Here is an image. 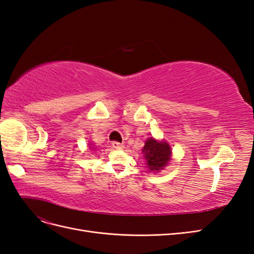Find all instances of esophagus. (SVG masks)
<instances>
[{"instance_id": "34e87169", "label": "esophagus", "mask_w": 254, "mask_h": 254, "mask_svg": "<svg viewBox=\"0 0 254 254\" xmlns=\"http://www.w3.org/2000/svg\"><path fill=\"white\" fill-rule=\"evenodd\" d=\"M112 146H113L114 148H116V149L124 148V145H123L122 143H120V142H118V141H113V142H112Z\"/></svg>"}]
</instances>
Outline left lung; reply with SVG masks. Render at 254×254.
I'll return each instance as SVG.
<instances>
[{"instance_id":"1","label":"left lung","mask_w":254,"mask_h":254,"mask_svg":"<svg viewBox=\"0 0 254 254\" xmlns=\"http://www.w3.org/2000/svg\"><path fill=\"white\" fill-rule=\"evenodd\" d=\"M142 152L147 161L149 171L159 172L167 166L171 159V147L167 142H158L153 138L147 139Z\"/></svg>"}]
</instances>
